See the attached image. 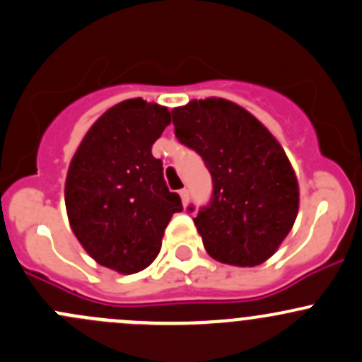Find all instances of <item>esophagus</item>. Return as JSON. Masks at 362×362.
I'll use <instances>...</instances> for the list:
<instances>
[{
	"instance_id": "34e87169",
	"label": "esophagus",
	"mask_w": 362,
	"mask_h": 362,
	"mask_svg": "<svg viewBox=\"0 0 362 362\" xmlns=\"http://www.w3.org/2000/svg\"><path fill=\"white\" fill-rule=\"evenodd\" d=\"M180 195H181V200H182V206H188V200H189V193H188V189L186 188H182L181 192H180Z\"/></svg>"
}]
</instances>
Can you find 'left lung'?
Here are the masks:
<instances>
[{
    "instance_id": "left-lung-1",
    "label": "left lung",
    "mask_w": 362,
    "mask_h": 362,
    "mask_svg": "<svg viewBox=\"0 0 362 362\" xmlns=\"http://www.w3.org/2000/svg\"><path fill=\"white\" fill-rule=\"evenodd\" d=\"M176 137L202 156L212 176L209 206L193 218L209 255L256 267L291 232L300 189L288 155L256 117L221 98L174 107ZM193 211V207H189Z\"/></svg>"
}]
</instances>
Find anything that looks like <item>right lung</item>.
I'll use <instances>...</instances> for the list:
<instances>
[{
  "label": "right lung",
  "instance_id": "1",
  "mask_svg": "<svg viewBox=\"0 0 362 362\" xmlns=\"http://www.w3.org/2000/svg\"><path fill=\"white\" fill-rule=\"evenodd\" d=\"M170 124L165 106L115 104L85 134L69 163L64 200L78 242L99 264L130 275L153 263L181 199L151 146Z\"/></svg>",
  "mask_w": 362,
  "mask_h": 362
}]
</instances>
